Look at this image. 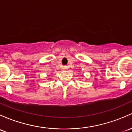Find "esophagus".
<instances>
[{"label":"esophagus","instance_id":"obj_1","mask_svg":"<svg viewBox=\"0 0 132 132\" xmlns=\"http://www.w3.org/2000/svg\"><path fill=\"white\" fill-rule=\"evenodd\" d=\"M66 68H67V67H66V66H64L63 67L64 70H66Z\"/></svg>","mask_w":132,"mask_h":132}]
</instances>
